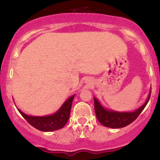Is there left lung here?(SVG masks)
<instances>
[{"instance_id": "1", "label": "left lung", "mask_w": 160, "mask_h": 160, "mask_svg": "<svg viewBox=\"0 0 160 160\" xmlns=\"http://www.w3.org/2000/svg\"><path fill=\"white\" fill-rule=\"evenodd\" d=\"M151 94V91L150 92L149 96L147 99L146 102L133 112H117L113 111H108L102 106L96 98H94L95 104V112L98 120L103 126L109 128H122L128 126L130 123L135 121L137 117L140 115L147 104L149 102V99Z\"/></svg>"}]
</instances>
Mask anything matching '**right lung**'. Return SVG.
<instances>
[{
	"label": "right lung",
	"instance_id": "1",
	"mask_svg": "<svg viewBox=\"0 0 160 160\" xmlns=\"http://www.w3.org/2000/svg\"><path fill=\"white\" fill-rule=\"evenodd\" d=\"M74 96L75 95L68 98L59 108V110L52 115L45 116V117H33V116L25 114L19 109L18 111L25 118V120L37 129L43 132L55 131L63 128L67 123Z\"/></svg>",
	"mask_w": 160,
	"mask_h": 160
}]
</instances>
